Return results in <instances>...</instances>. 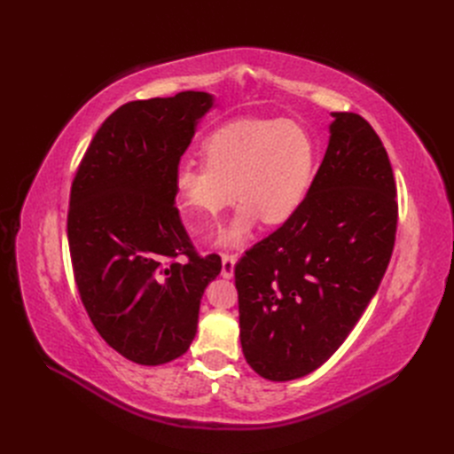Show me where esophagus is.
I'll return each instance as SVG.
<instances>
[{
	"mask_svg": "<svg viewBox=\"0 0 454 454\" xmlns=\"http://www.w3.org/2000/svg\"><path fill=\"white\" fill-rule=\"evenodd\" d=\"M239 255L237 254H222V277L231 278L235 274V263Z\"/></svg>",
	"mask_w": 454,
	"mask_h": 454,
	"instance_id": "obj_1",
	"label": "esophagus"
}]
</instances>
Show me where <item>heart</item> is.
Returning a JSON list of instances; mask_svg holds the SVG:
<instances>
[{"mask_svg": "<svg viewBox=\"0 0 454 454\" xmlns=\"http://www.w3.org/2000/svg\"><path fill=\"white\" fill-rule=\"evenodd\" d=\"M204 167L185 164L174 189L185 225L210 231L222 212L240 200L225 246H239L257 219L287 222L303 204L316 168V144L295 121L239 119L214 130L202 145Z\"/></svg>", "mask_w": 454, "mask_h": 454, "instance_id": "1", "label": "heart"}]
</instances>
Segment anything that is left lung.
<instances>
[{
    "instance_id": "1",
    "label": "left lung",
    "mask_w": 454,
    "mask_h": 454,
    "mask_svg": "<svg viewBox=\"0 0 454 454\" xmlns=\"http://www.w3.org/2000/svg\"><path fill=\"white\" fill-rule=\"evenodd\" d=\"M332 115L303 204L235 265L244 358L277 382L332 358L377 294L394 250L397 200L387 149L358 114Z\"/></svg>"
}]
</instances>
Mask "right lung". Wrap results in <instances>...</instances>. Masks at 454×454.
<instances>
[{
	"mask_svg": "<svg viewBox=\"0 0 454 454\" xmlns=\"http://www.w3.org/2000/svg\"><path fill=\"white\" fill-rule=\"evenodd\" d=\"M212 106V94L195 90L121 106L74 177L67 242L77 292L96 332L134 364L180 358L222 270V257L195 252L174 204L180 159Z\"/></svg>",
	"mask_w": 454,
	"mask_h": 454,
	"instance_id": "add662e5",
	"label": "right lung"
}]
</instances>
